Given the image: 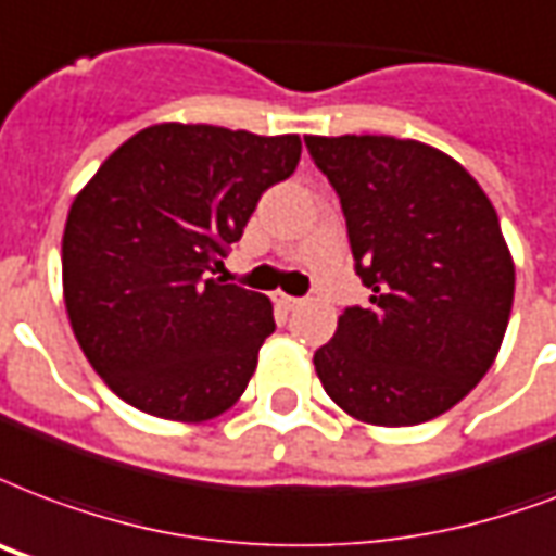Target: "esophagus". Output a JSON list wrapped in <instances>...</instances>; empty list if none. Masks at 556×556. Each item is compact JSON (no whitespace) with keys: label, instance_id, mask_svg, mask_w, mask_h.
Masks as SVG:
<instances>
[{"label":"esophagus","instance_id":"1","mask_svg":"<svg viewBox=\"0 0 556 556\" xmlns=\"http://www.w3.org/2000/svg\"><path fill=\"white\" fill-rule=\"evenodd\" d=\"M274 300H277V306H282V308H286V312H291V308H296V306H300V303H303L300 296H288V294H277V296H274Z\"/></svg>","mask_w":556,"mask_h":556}]
</instances>
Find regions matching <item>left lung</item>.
Returning <instances> with one entry per match:
<instances>
[{"instance_id":"1","label":"left lung","mask_w":556,"mask_h":556,"mask_svg":"<svg viewBox=\"0 0 556 556\" xmlns=\"http://www.w3.org/2000/svg\"><path fill=\"white\" fill-rule=\"evenodd\" d=\"M341 198L370 306L315 353L329 400L370 426H417L493 367L516 270L493 203L464 165L417 139L306 137Z\"/></svg>"}]
</instances>
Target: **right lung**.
Segmentation results:
<instances>
[{
  "label": "right lung",
  "mask_w": 556,
  "mask_h": 556,
  "mask_svg": "<svg viewBox=\"0 0 556 556\" xmlns=\"http://www.w3.org/2000/svg\"><path fill=\"white\" fill-rule=\"evenodd\" d=\"M300 137L163 122L101 163L63 230V300L92 370L151 417L236 405L277 324L265 294L210 279Z\"/></svg>",
  "instance_id": "obj_1"
}]
</instances>
